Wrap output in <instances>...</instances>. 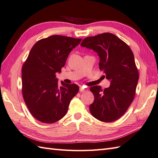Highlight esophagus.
<instances>
[{
	"mask_svg": "<svg viewBox=\"0 0 158 158\" xmlns=\"http://www.w3.org/2000/svg\"><path fill=\"white\" fill-rule=\"evenodd\" d=\"M80 91L81 92H85V91H86V88H84L83 87H80Z\"/></svg>",
	"mask_w": 158,
	"mask_h": 158,
	"instance_id": "34e87169",
	"label": "esophagus"
}]
</instances>
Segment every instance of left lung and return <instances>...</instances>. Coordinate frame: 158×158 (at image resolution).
I'll list each match as a JSON object with an SVG mask.
<instances>
[{
    "label": "left lung",
    "mask_w": 158,
    "mask_h": 158,
    "mask_svg": "<svg viewBox=\"0 0 158 158\" xmlns=\"http://www.w3.org/2000/svg\"><path fill=\"white\" fill-rule=\"evenodd\" d=\"M80 45L94 50L100 58L99 69L103 70L110 85L90 87L94 101L90 105L92 116L109 123L123 115L133 102L139 72L131 49L113 33H104L83 40Z\"/></svg>",
    "instance_id": "8db88e82"
}]
</instances>
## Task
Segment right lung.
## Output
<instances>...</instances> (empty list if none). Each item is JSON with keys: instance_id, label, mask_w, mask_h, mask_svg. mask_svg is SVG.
I'll list each match as a JSON object with an SVG mask.
<instances>
[{"instance_id": "right-lung-1", "label": "right lung", "mask_w": 158, "mask_h": 158, "mask_svg": "<svg viewBox=\"0 0 158 158\" xmlns=\"http://www.w3.org/2000/svg\"><path fill=\"white\" fill-rule=\"evenodd\" d=\"M81 41L55 35L38 41L31 49L22 67V94L37 120L53 123L66 115L79 87L64 82L60 86L56 73L61 72L70 52Z\"/></svg>"}]
</instances>
